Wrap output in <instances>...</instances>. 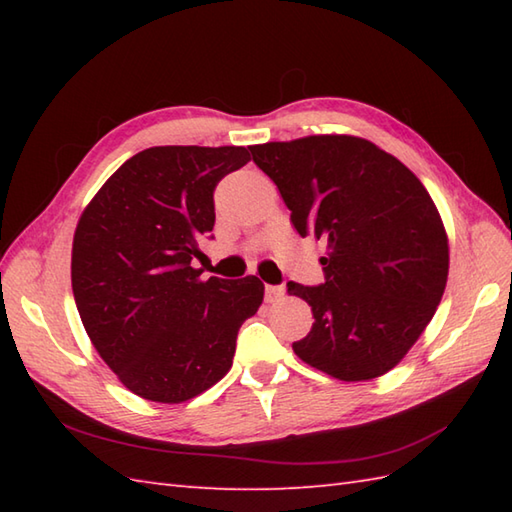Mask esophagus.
<instances>
[{"label": "esophagus", "instance_id": "1", "mask_svg": "<svg viewBox=\"0 0 512 512\" xmlns=\"http://www.w3.org/2000/svg\"><path fill=\"white\" fill-rule=\"evenodd\" d=\"M284 292H286L284 286H266V301L268 303H275V301H279L281 297H284Z\"/></svg>", "mask_w": 512, "mask_h": 512}]
</instances>
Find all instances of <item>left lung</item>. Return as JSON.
Here are the masks:
<instances>
[{"label": "left lung", "instance_id": "8db88e82", "mask_svg": "<svg viewBox=\"0 0 512 512\" xmlns=\"http://www.w3.org/2000/svg\"><path fill=\"white\" fill-rule=\"evenodd\" d=\"M250 154L277 184L297 233L328 242L323 284H288L314 317L292 350L345 383L387 374L427 328L447 286L449 239L429 191L358 136H306L253 145Z\"/></svg>", "mask_w": 512, "mask_h": 512}]
</instances>
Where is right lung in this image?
Listing matches in <instances>:
<instances>
[{
  "label": "right lung",
  "mask_w": 512,
  "mask_h": 512,
  "mask_svg": "<svg viewBox=\"0 0 512 512\" xmlns=\"http://www.w3.org/2000/svg\"><path fill=\"white\" fill-rule=\"evenodd\" d=\"M246 147H149L118 167L76 224L72 292L96 352L136 396L191 400L233 365L242 323L264 301L257 277L200 279L198 239L213 191Z\"/></svg>",
  "instance_id": "add662e5"
}]
</instances>
